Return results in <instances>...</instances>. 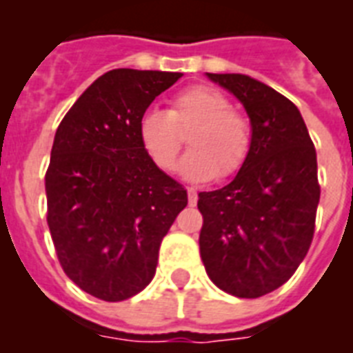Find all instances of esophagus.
<instances>
[{"mask_svg": "<svg viewBox=\"0 0 353 353\" xmlns=\"http://www.w3.org/2000/svg\"><path fill=\"white\" fill-rule=\"evenodd\" d=\"M187 194H188V203H190V205L198 203V192H196L192 187L187 188Z\"/></svg>", "mask_w": 353, "mask_h": 353, "instance_id": "obj_1", "label": "esophagus"}]
</instances>
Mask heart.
Returning a JSON list of instances; mask_svg holds the SVG:
<instances>
[{
	"mask_svg": "<svg viewBox=\"0 0 353 353\" xmlns=\"http://www.w3.org/2000/svg\"><path fill=\"white\" fill-rule=\"evenodd\" d=\"M185 135L192 150L179 170L194 181L229 179L251 154V122L232 110L229 97L209 85H190L172 97L166 112L146 110L139 117L141 148L163 172L174 170Z\"/></svg>",
	"mask_w": 353,
	"mask_h": 353,
	"instance_id": "obj_1",
	"label": "heart"
}]
</instances>
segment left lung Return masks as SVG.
Wrapping results in <instances>:
<instances>
[{"label": "left lung", "instance_id": "8db88e82", "mask_svg": "<svg viewBox=\"0 0 353 353\" xmlns=\"http://www.w3.org/2000/svg\"><path fill=\"white\" fill-rule=\"evenodd\" d=\"M207 77L243 104L252 146L229 185L198 194L199 254L220 290L258 299L285 284L312 245L321 198L317 154L290 99L247 74Z\"/></svg>", "mask_w": 353, "mask_h": 353}]
</instances>
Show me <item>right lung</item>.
<instances>
[{
	"label": "right lung",
	"instance_id": "right-lung-1",
	"mask_svg": "<svg viewBox=\"0 0 353 353\" xmlns=\"http://www.w3.org/2000/svg\"><path fill=\"white\" fill-rule=\"evenodd\" d=\"M181 73L113 69L65 113L46 172L47 225L63 273L106 302L154 279L159 247L187 190L148 159L139 117Z\"/></svg>",
	"mask_w": 353,
	"mask_h": 353
}]
</instances>
